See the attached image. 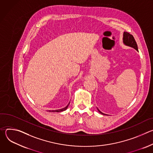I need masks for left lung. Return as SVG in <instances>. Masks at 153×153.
I'll return each mask as SVG.
<instances>
[{
    "instance_id": "obj_1",
    "label": "left lung",
    "mask_w": 153,
    "mask_h": 153,
    "mask_svg": "<svg viewBox=\"0 0 153 153\" xmlns=\"http://www.w3.org/2000/svg\"><path fill=\"white\" fill-rule=\"evenodd\" d=\"M123 44L125 45L133 48L134 49H135L136 51H138L137 45V43H136L134 37L133 36V35L130 34L128 32H125V31L123 32ZM97 110L100 114H102L103 115H106V114L102 113L98 108H97Z\"/></svg>"
}]
</instances>
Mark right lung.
I'll use <instances>...</instances> for the list:
<instances>
[{
    "label": "right lung",
    "instance_id": "add662e5",
    "mask_svg": "<svg viewBox=\"0 0 153 153\" xmlns=\"http://www.w3.org/2000/svg\"><path fill=\"white\" fill-rule=\"evenodd\" d=\"M70 102L68 103V104L63 108H61V109H59V110H49L50 112H55V113H59V112H62V111H65L67 109L69 104H70Z\"/></svg>",
    "mask_w": 153,
    "mask_h": 153
}]
</instances>
